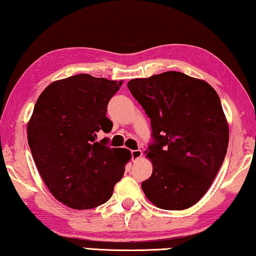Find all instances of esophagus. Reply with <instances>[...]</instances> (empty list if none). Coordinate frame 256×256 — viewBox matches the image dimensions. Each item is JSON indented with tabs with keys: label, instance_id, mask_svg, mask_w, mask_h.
I'll list each match as a JSON object with an SVG mask.
<instances>
[{
	"label": "esophagus",
	"instance_id": "34e87169",
	"mask_svg": "<svg viewBox=\"0 0 256 256\" xmlns=\"http://www.w3.org/2000/svg\"><path fill=\"white\" fill-rule=\"evenodd\" d=\"M140 156H142V151L140 150H132V161L140 159Z\"/></svg>",
	"mask_w": 256,
	"mask_h": 256
}]
</instances>
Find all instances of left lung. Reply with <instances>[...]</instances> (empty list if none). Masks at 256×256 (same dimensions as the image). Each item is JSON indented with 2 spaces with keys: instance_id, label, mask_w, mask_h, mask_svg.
<instances>
[{
  "instance_id": "obj_1",
  "label": "left lung",
  "mask_w": 256,
  "mask_h": 256,
  "mask_svg": "<svg viewBox=\"0 0 256 256\" xmlns=\"http://www.w3.org/2000/svg\"><path fill=\"white\" fill-rule=\"evenodd\" d=\"M151 120L145 196L161 210L194 206L210 188L226 158L229 126L218 92L206 81L169 70L127 84Z\"/></svg>"
}]
</instances>
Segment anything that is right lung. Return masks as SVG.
<instances>
[{
  "instance_id": "obj_1",
  "label": "right lung",
  "mask_w": 256,
  "mask_h": 256,
  "mask_svg": "<svg viewBox=\"0 0 256 256\" xmlns=\"http://www.w3.org/2000/svg\"><path fill=\"white\" fill-rule=\"evenodd\" d=\"M122 81L89 74L54 81L43 90L27 124V140L43 182L54 198L74 210H90L111 198L132 153L97 142L110 132L106 116Z\"/></svg>"
}]
</instances>
